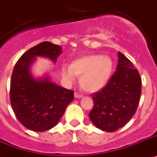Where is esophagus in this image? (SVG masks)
I'll return each instance as SVG.
<instances>
[{"label":"esophagus","mask_w":157,"mask_h":157,"mask_svg":"<svg viewBox=\"0 0 157 157\" xmlns=\"http://www.w3.org/2000/svg\"><path fill=\"white\" fill-rule=\"evenodd\" d=\"M74 97L75 98H81V97H83V95L81 94V93H74Z\"/></svg>","instance_id":"esophagus-1"}]
</instances>
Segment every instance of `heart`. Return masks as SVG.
<instances>
[{
	"label": "heart",
	"mask_w": 157,
	"mask_h": 157,
	"mask_svg": "<svg viewBox=\"0 0 157 157\" xmlns=\"http://www.w3.org/2000/svg\"><path fill=\"white\" fill-rule=\"evenodd\" d=\"M113 62L109 56L93 54L73 60L70 66H63L62 76L73 82L76 76H81L80 84L87 92L95 93L106 85L111 77Z\"/></svg>",
	"instance_id": "1"
}]
</instances>
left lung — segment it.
Listing matches in <instances>:
<instances>
[{
	"label": "left lung",
	"instance_id": "8db88e82",
	"mask_svg": "<svg viewBox=\"0 0 157 157\" xmlns=\"http://www.w3.org/2000/svg\"><path fill=\"white\" fill-rule=\"evenodd\" d=\"M117 71L107 85L93 93L90 120L100 129L113 132L124 126L136 112L141 94V77L133 64L118 52Z\"/></svg>",
	"mask_w": 157,
	"mask_h": 157
}]
</instances>
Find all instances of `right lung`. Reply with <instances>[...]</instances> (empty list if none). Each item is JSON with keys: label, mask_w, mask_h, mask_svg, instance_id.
<instances>
[{"label": "right lung", "mask_w": 157, "mask_h": 157, "mask_svg": "<svg viewBox=\"0 0 157 157\" xmlns=\"http://www.w3.org/2000/svg\"><path fill=\"white\" fill-rule=\"evenodd\" d=\"M61 47L44 41L26 51L16 63L10 81V102L22 125L35 132L53 128L73 100V91L56 85L49 76L36 79L29 69L36 56L54 63Z\"/></svg>", "instance_id": "obj_1"}]
</instances>
